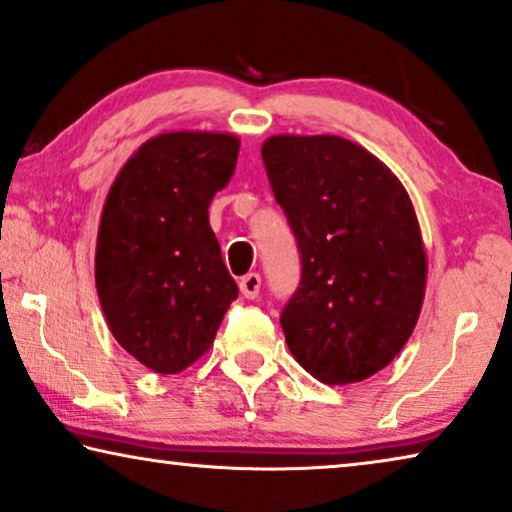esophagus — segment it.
Segmentation results:
<instances>
[{
  "label": "esophagus",
  "instance_id": "esophagus-1",
  "mask_svg": "<svg viewBox=\"0 0 512 512\" xmlns=\"http://www.w3.org/2000/svg\"><path fill=\"white\" fill-rule=\"evenodd\" d=\"M239 287H241V294L246 296V299H257L259 289H262V276H259V273H248V276L241 278Z\"/></svg>",
  "mask_w": 512,
  "mask_h": 512
}]
</instances>
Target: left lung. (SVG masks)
I'll return each instance as SVG.
<instances>
[{
    "instance_id": "1",
    "label": "left lung",
    "mask_w": 512,
    "mask_h": 512,
    "mask_svg": "<svg viewBox=\"0 0 512 512\" xmlns=\"http://www.w3.org/2000/svg\"><path fill=\"white\" fill-rule=\"evenodd\" d=\"M262 158L301 253L280 315L292 356L331 386L384 370L421 315L427 262L414 204L370 151L335 135H273Z\"/></svg>"
}]
</instances>
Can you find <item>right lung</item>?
Listing matches in <instances>:
<instances>
[{"label":"right lung","instance_id":"add662e5","mask_svg":"<svg viewBox=\"0 0 512 512\" xmlns=\"http://www.w3.org/2000/svg\"><path fill=\"white\" fill-rule=\"evenodd\" d=\"M236 158L234 135H156L126 160L105 200L98 299L119 345L158 375H177L207 352L239 296L209 225Z\"/></svg>","mask_w":512,"mask_h":512}]
</instances>
